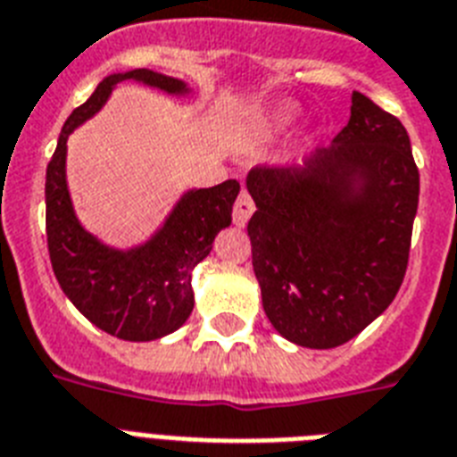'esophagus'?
Masks as SVG:
<instances>
[{
  "label": "esophagus",
  "instance_id": "1",
  "mask_svg": "<svg viewBox=\"0 0 457 457\" xmlns=\"http://www.w3.org/2000/svg\"><path fill=\"white\" fill-rule=\"evenodd\" d=\"M253 211H255V204L253 199H251V195H248L246 190H241L239 199H237L235 204V213H232L237 228H244V225L248 222V218L253 216Z\"/></svg>",
  "mask_w": 457,
  "mask_h": 457
}]
</instances>
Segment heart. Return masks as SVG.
Returning <instances> with one entry per match:
<instances>
[{"instance_id": "obj_1", "label": "heart", "mask_w": 457, "mask_h": 457, "mask_svg": "<svg viewBox=\"0 0 457 457\" xmlns=\"http://www.w3.org/2000/svg\"><path fill=\"white\" fill-rule=\"evenodd\" d=\"M300 121V105L293 100H277L265 107H258L246 121L244 140L248 145H270L284 138Z\"/></svg>"}]
</instances>
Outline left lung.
I'll use <instances>...</instances> for the list:
<instances>
[{"label": "left lung", "mask_w": 457, "mask_h": 457, "mask_svg": "<svg viewBox=\"0 0 457 457\" xmlns=\"http://www.w3.org/2000/svg\"><path fill=\"white\" fill-rule=\"evenodd\" d=\"M246 190L253 272L281 337L331 350L395 300L409 265L420 176L403 124L352 94L350 121L303 164L255 166Z\"/></svg>", "instance_id": "left-lung-1"}]
</instances>
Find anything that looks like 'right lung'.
<instances>
[{
  "instance_id": "right-lung-1",
  "label": "right lung",
  "mask_w": 457,
  "mask_h": 457,
  "mask_svg": "<svg viewBox=\"0 0 457 457\" xmlns=\"http://www.w3.org/2000/svg\"><path fill=\"white\" fill-rule=\"evenodd\" d=\"M121 81L187 98V81L138 68L107 74L91 98L74 110L46 169V239L62 293L100 331L129 343H150L178 331L195 307L192 272L211 253L218 232L229 228L239 195L237 180L190 187L178 196L164 222L140 244L110 246L88 232L68 187V138L103 110Z\"/></svg>"
}]
</instances>
